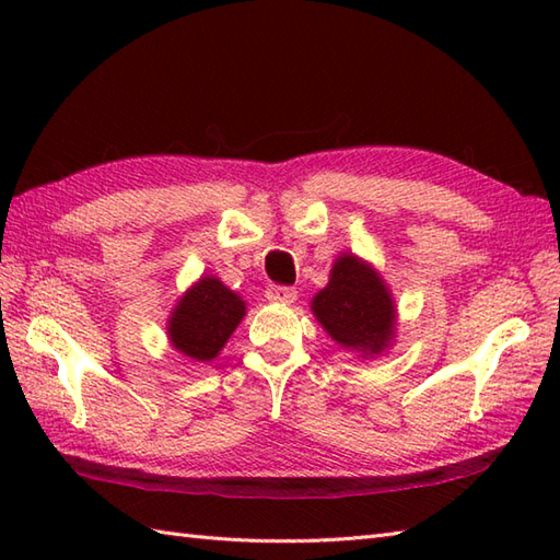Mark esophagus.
Instances as JSON below:
<instances>
[{
  "label": "esophagus",
  "mask_w": 560,
  "mask_h": 560,
  "mask_svg": "<svg viewBox=\"0 0 560 560\" xmlns=\"http://www.w3.org/2000/svg\"><path fill=\"white\" fill-rule=\"evenodd\" d=\"M295 289H291V287H269L267 289V299L271 301V303H293L295 301Z\"/></svg>",
  "instance_id": "34e87169"
}]
</instances>
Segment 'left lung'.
I'll return each instance as SVG.
<instances>
[{
    "mask_svg": "<svg viewBox=\"0 0 560 560\" xmlns=\"http://www.w3.org/2000/svg\"><path fill=\"white\" fill-rule=\"evenodd\" d=\"M313 313L341 347L380 353L395 335V305L383 279L359 257L341 255L327 287L313 299Z\"/></svg>",
    "mask_w": 560,
    "mask_h": 560,
    "instance_id": "obj_1",
    "label": "left lung"
}]
</instances>
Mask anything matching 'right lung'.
I'll return each mask as SVG.
<instances>
[{"mask_svg":"<svg viewBox=\"0 0 560 560\" xmlns=\"http://www.w3.org/2000/svg\"><path fill=\"white\" fill-rule=\"evenodd\" d=\"M245 303L219 279L205 277L189 289L168 323L173 347L192 361H211L241 325Z\"/></svg>","mask_w":560,"mask_h":560,"instance_id":"obj_1","label":"right lung"}]
</instances>
